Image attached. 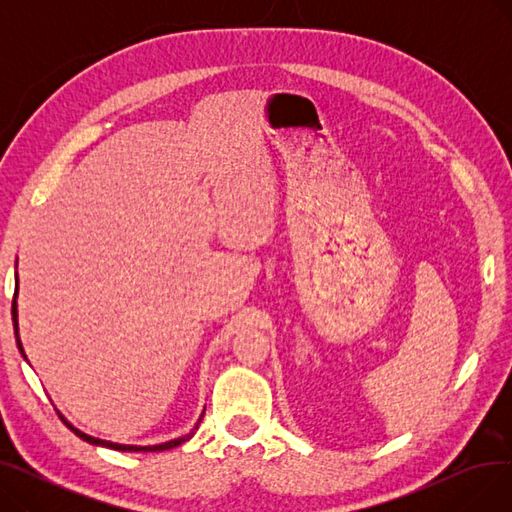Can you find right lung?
<instances>
[{"label": "right lung", "instance_id": "right-lung-1", "mask_svg": "<svg viewBox=\"0 0 512 512\" xmlns=\"http://www.w3.org/2000/svg\"><path fill=\"white\" fill-rule=\"evenodd\" d=\"M16 284H18V276H16ZM16 297H18V288H16V292H14V303H12V321H14V334H16V344H18V351H20V355L26 359V355H24V348H22V342H20V334H18V303H16ZM60 415V413H58ZM203 417V415H201ZM60 419L66 423V427H70V432H74L80 440H85V442H89V444H95V446H105V448H112V450H122V452H159V450H170V448H176V446H180L182 442H186V440H191V436H193V432L191 434H186V436H182V438H176V440H170V442H164V444H155V446H132V444H116V442H107V440H99V438H93V436H89V434H85V432H80V429H76L70 421H66L62 415H60ZM201 421V419H199ZM199 427V423L195 425V429Z\"/></svg>", "mask_w": 512, "mask_h": 512}]
</instances>
